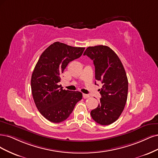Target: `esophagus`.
<instances>
[{"mask_svg":"<svg viewBox=\"0 0 158 158\" xmlns=\"http://www.w3.org/2000/svg\"><path fill=\"white\" fill-rule=\"evenodd\" d=\"M83 98L86 99V98H89V97H90V96H89V94H83Z\"/></svg>","mask_w":158,"mask_h":158,"instance_id":"obj_1","label":"esophagus"}]
</instances>
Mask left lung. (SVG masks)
Returning <instances> with one entry per match:
<instances>
[{
    "label": "left lung",
    "mask_w": 158,
    "mask_h": 158,
    "mask_svg": "<svg viewBox=\"0 0 158 158\" xmlns=\"http://www.w3.org/2000/svg\"><path fill=\"white\" fill-rule=\"evenodd\" d=\"M83 55L93 60L95 79L103 84L99 90L100 104L90 111L91 117L100 125H110L119 118L127 102L128 79L125 70L118 56L107 46L89 47Z\"/></svg>",
    "instance_id": "obj_1"
}]
</instances>
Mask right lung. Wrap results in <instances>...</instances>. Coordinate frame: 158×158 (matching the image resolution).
Returning a JSON list of instances; mask_svg holds the SVG:
<instances>
[{"label": "right lung", "mask_w": 158, "mask_h": 158, "mask_svg": "<svg viewBox=\"0 0 158 158\" xmlns=\"http://www.w3.org/2000/svg\"><path fill=\"white\" fill-rule=\"evenodd\" d=\"M84 50L55 42L42 53L35 65L31 80L33 100L39 112L52 123L67 119L82 99L81 92L64 90L58 83L66 66L79 58Z\"/></svg>", "instance_id": "1"}]
</instances>
